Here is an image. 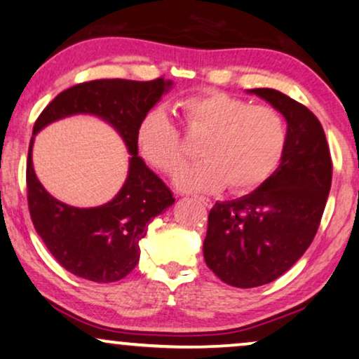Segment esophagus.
Here are the masks:
<instances>
[{
  "label": "esophagus",
  "instance_id": "esophagus-1",
  "mask_svg": "<svg viewBox=\"0 0 359 359\" xmlns=\"http://www.w3.org/2000/svg\"><path fill=\"white\" fill-rule=\"evenodd\" d=\"M195 198H197V201L201 202L202 205H205L207 208L212 207V201H210V198H207V197H198V195H195Z\"/></svg>",
  "mask_w": 359,
  "mask_h": 359
}]
</instances>
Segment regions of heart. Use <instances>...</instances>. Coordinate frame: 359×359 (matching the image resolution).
<instances>
[{"instance_id":"b5f03b06","label":"heart","mask_w":359,"mask_h":359,"mask_svg":"<svg viewBox=\"0 0 359 359\" xmlns=\"http://www.w3.org/2000/svg\"><path fill=\"white\" fill-rule=\"evenodd\" d=\"M180 111L187 133L203 137L198 152L205 157L179 172L175 182L180 189L212 192L226 184L235 194H248L278 169L287 124L275 107L210 89L185 97ZM135 140L144 161L164 174H174L187 161L182 134L162 109L142 117Z\"/></svg>"}]
</instances>
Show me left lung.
Returning <instances> with one entry per match:
<instances>
[{
    "mask_svg": "<svg viewBox=\"0 0 359 359\" xmlns=\"http://www.w3.org/2000/svg\"><path fill=\"white\" fill-rule=\"evenodd\" d=\"M285 116L287 147L275 174L255 192L217 202L208 213L203 257L226 285L253 288L288 271L315 238L333 162L318 117L275 89H253Z\"/></svg>",
    "mask_w": 359,
    "mask_h": 359,
    "instance_id": "8db88e82",
    "label": "left lung"
}]
</instances>
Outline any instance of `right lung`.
<instances>
[{
	"mask_svg": "<svg viewBox=\"0 0 359 359\" xmlns=\"http://www.w3.org/2000/svg\"><path fill=\"white\" fill-rule=\"evenodd\" d=\"M170 81L96 79L62 90L34 122L36 134L49 122L72 114H94L117 129L130 152L121 192L94 208L66 205L51 197L34 174L29 142L26 189L33 225L48 250L72 275L97 283L124 278L139 262V240L154 217L174 203L172 190L137 156L139 122L170 88Z\"/></svg>",
	"mask_w": 359,
	"mask_h": 359,
	"instance_id": "right-lung-1",
	"label": "right lung"
}]
</instances>
